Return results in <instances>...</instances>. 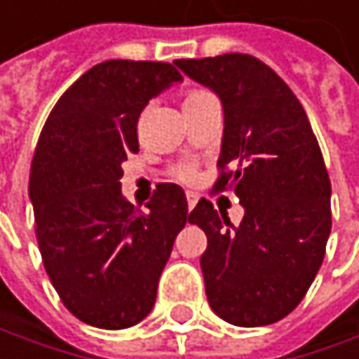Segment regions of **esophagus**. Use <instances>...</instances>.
<instances>
[{
	"mask_svg": "<svg viewBox=\"0 0 359 359\" xmlns=\"http://www.w3.org/2000/svg\"><path fill=\"white\" fill-rule=\"evenodd\" d=\"M196 204H198V196L189 191V194H187V208H189V210H194V206H196Z\"/></svg>",
	"mask_w": 359,
	"mask_h": 359,
	"instance_id": "1",
	"label": "esophagus"
}]
</instances>
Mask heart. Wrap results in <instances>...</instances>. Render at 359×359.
I'll return each mask as SVG.
<instances>
[{
  "label": "heart",
  "instance_id": "obj_1",
  "mask_svg": "<svg viewBox=\"0 0 359 359\" xmlns=\"http://www.w3.org/2000/svg\"><path fill=\"white\" fill-rule=\"evenodd\" d=\"M202 95H206V93H202V91H189V93L185 95V104H187V102H194V100H200ZM194 176H196L194 165H181V168L176 170V178H181V181H191Z\"/></svg>",
  "mask_w": 359,
  "mask_h": 359
}]
</instances>
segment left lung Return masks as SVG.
<instances>
[{
  "mask_svg": "<svg viewBox=\"0 0 359 359\" xmlns=\"http://www.w3.org/2000/svg\"><path fill=\"white\" fill-rule=\"evenodd\" d=\"M223 106L217 189L245 208L232 225L200 200L189 223L208 247L200 257L210 309L227 323L255 327L290 315L323 262L332 227L330 178L309 116L274 69L229 53L174 61Z\"/></svg>",
  "mask_w": 359,
  "mask_h": 359,
  "instance_id": "8db88e82",
  "label": "left lung"
}]
</instances>
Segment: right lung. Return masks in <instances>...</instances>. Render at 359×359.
<instances>
[{
	"instance_id": "right-lung-1",
	"label": "right lung",
	"mask_w": 359,
	"mask_h": 359,
	"mask_svg": "<svg viewBox=\"0 0 359 359\" xmlns=\"http://www.w3.org/2000/svg\"><path fill=\"white\" fill-rule=\"evenodd\" d=\"M181 81L170 63H97L59 97L40 134L29 200L42 262L65 309L89 325L123 330L153 311L174 238L189 221L174 183L157 185L144 212L121 194L140 112Z\"/></svg>"
}]
</instances>
